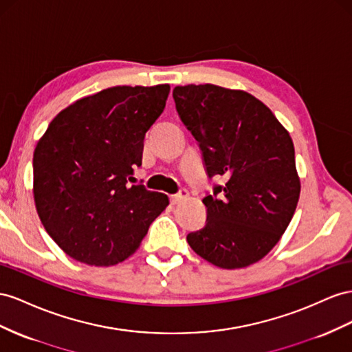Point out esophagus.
<instances>
[{
    "instance_id": "34e87169",
    "label": "esophagus",
    "mask_w": 352,
    "mask_h": 352,
    "mask_svg": "<svg viewBox=\"0 0 352 352\" xmlns=\"http://www.w3.org/2000/svg\"><path fill=\"white\" fill-rule=\"evenodd\" d=\"M188 195H189V192L186 191V189H180L177 194L170 197V201H172L173 204H179L180 201H184V199H186Z\"/></svg>"
}]
</instances>
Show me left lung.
<instances>
[{
	"mask_svg": "<svg viewBox=\"0 0 352 352\" xmlns=\"http://www.w3.org/2000/svg\"><path fill=\"white\" fill-rule=\"evenodd\" d=\"M173 99L208 177L225 180L203 198L206 225L186 241L216 267H249L278 243L296 210L292 138L268 107L241 90L189 84L175 87Z\"/></svg>",
	"mask_w": 352,
	"mask_h": 352,
	"instance_id": "1",
	"label": "left lung"
}]
</instances>
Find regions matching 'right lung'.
Returning <instances> with one entry per match:
<instances>
[{
	"mask_svg": "<svg viewBox=\"0 0 352 352\" xmlns=\"http://www.w3.org/2000/svg\"><path fill=\"white\" fill-rule=\"evenodd\" d=\"M168 84L117 85L59 112L34 153V198L54 243L72 259L109 267L135 253L167 195L135 185L145 133Z\"/></svg>",
	"mask_w": 352,
	"mask_h": 352,
	"instance_id": "1",
	"label": "right lung"
}]
</instances>
